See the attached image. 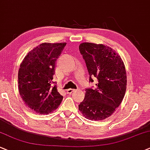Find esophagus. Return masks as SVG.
<instances>
[{
    "instance_id": "1",
    "label": "esophagus",
    "mask_w": 150,
    "mask_h": 150,
    "mask_svg": "<svg viewBox=\"0 0 150 150\" xmlns=\"http://www.w3.org/2000/svg\"><path fill=\"white\" fill-rule=\"evenodd\" d=\"M75 91L74 89H71V88H69V89L67 90V94H71L72 92H74Z\"/></svg>"
}]
</instances>
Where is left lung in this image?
<instances>
[{"label":"left lung","instance_id":"1","mask_svg":"<svg viewBox=\"0 0 150 150\" xmlns=\"http://www.w3.org/2000/svg\"><path fill=\"white\" fill-rule=\"evenodd\" d=\"M79 51L86 62L90 82L96 88L86 89L79 109L86 118L102 120L110 116L122 101L127 89V74L122 60L112 48L89 42L81 43Z\"/></svg>","mask_w":150,"mask_h":150}]
</instances>
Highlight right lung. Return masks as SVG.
I'll use <instances>...</instances> for the list:
<instances>
[{
	"label": "right lung",
	"instance_id": "1",
	"mask_svg": "<svg viewBox=\"0 0 150 150\" xmlns=\"http://www.w3.org/2000/svg\"><path fill=\"white\" fill-rule=\"evenodd\" d=\"M66 44H40L28 53L20 65L18 91L25 104L35 112L49 114L62 102L63 97L53 79L57 59Z\"/></svg>",
	"mask_w": 150,
	"mask_h": 150
}]
</instances>
